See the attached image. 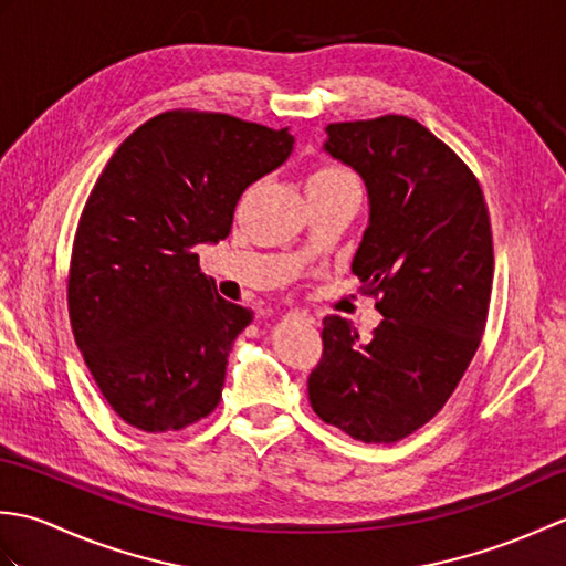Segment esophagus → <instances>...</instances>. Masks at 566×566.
<instances>
[{"label":"esophagus","instance_id":"esophagus-1","mask_svg":"<svg viewBox=\"0 0 566 566\" xmlns=\"http://www.w3.org/2000/svg\"><path fill=\"white\" fill-rule=\"evenodd\" d=\"M290 316H294V318H298V321H304V323H308V326H311V323H316V318H314V316H311V314H308V311H290Z\"/></svg>","mask_w":566,"mask_h":566}]
</instances>
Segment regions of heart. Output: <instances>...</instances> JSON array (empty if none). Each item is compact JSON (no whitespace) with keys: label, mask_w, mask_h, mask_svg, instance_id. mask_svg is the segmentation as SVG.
I'll return each instance as SVG.
<instances>
[{"label":"heart","mask_w":566,"mask_h":566,"mask_svg":"<svg viewBox=\"0 0 566 566\" xmlns=\"http://www.w3.org/2000/svg\"><path fill=\"white\" fill-rule=\"evenodd\" d=\"M338 179H355L350 172L345 170L340 165H321L316 167L314 172L308 175V182L306 185H314V182H338Z\"/></svg>","instance_id":"heart-1"}]
</instances>
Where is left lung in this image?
Segmentation results:
<instances>
[{
    "label": "left lung",
    "mask_w": 566,
    "mask_h": 566,
    "mask_svg": "<svg viewBox=\"0 0 566 566\" xmlns=\"http://www.w3.org/2000/svg\"><path fill=\"white\" fill-rule=\"evenodd\" d=\"M323 150L365 179L369 226L353 272L379 296L369 343L323 318L308 377L321 420L363 442H396L426 426L460 384L486 326L494 243L472 170L408 116L326 126Z\"/></svg>",
    "instance_id": "8db88e82"
}]
</instances>
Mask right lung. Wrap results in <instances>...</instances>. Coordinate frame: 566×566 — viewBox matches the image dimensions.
<instances>
[{
    "instance_id": "add662e5",
    "label": "right lung",
    "mask_w": 566,
    "mask_h": 566,
    "mask_svg": "<svg viewBox=\"0 0 566 566\" xmlns=\"http://www.w3.org/2000/svg\"><path fill=\"white\" fill-rule=\"evenodd\" d=\"M292 148L290 128L177 109L138 126L106 163L72 243L67 311L128 426L182 430L219 406L252 311L219 296L195 248L231 233L240 195Z\"/></svg>"
}]
</instances>
